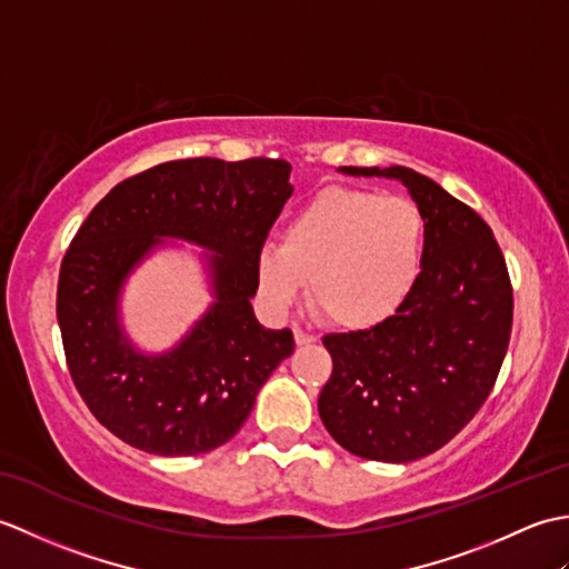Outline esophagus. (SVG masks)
<instances>
[{
	"label": "esophagus",
	"mask_w": 569,
	"mask_h": 569,
	"mask_svg": "<svg viewBox=\"0 0 569 569\" xmlns=\"http://www.w3.org/2000/svg\"><path fill=\"white\" fill-rule=\"evenodd\" d=\"M293 337H296V342H298V345H310V342H316V340H318L316 335H310V332L300 330V328H296V330H293Z\"/></svg>",
	"instance_id": "1"
}]
</instances>
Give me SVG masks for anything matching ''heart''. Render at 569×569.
I'll list each match as a JSON object with an SVG mask.
<instances>
[{
    "mask_svg": "<svg viewBox=\"0 0 569 569\" xmlns=\"http://www.w3.org/2000/svg\"><path fill=\"white\" fill-rule=\"evenodd\" d=\"M426 217L408 198L332 186L312 196L283 229V244H263L257 276L263 298L288 308L310 281V303L342 330H371L403 308L418 283Z\"/></svg>",
    "mask_w": 569,
    "mask_h": 569,
    "instance_id": "b5f03b06",
    "label": "heart"
}]
</instances>
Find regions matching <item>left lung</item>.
<instances>
[{"label": "left lung", "mask_w": 569, "mask_h": 569, "mask_svg": "<svg viewBox=\"0 0 569 569\" xmlns=\"http://www.w3.org/2000/svg\"><path fill=\"white\" fill-rule=\"evenodd\" d=\"M345 171L401 180L426 217V251L391 320L322 337L332 373L318 410L352 455L413 462L450 442L489 398L511 340L513 286L491 227L435 180L403 166Z\"/></svg>", "instance_id": "8db88e82"}]
</instances>
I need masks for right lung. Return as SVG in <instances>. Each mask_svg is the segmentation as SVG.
<instances>
[{
    "label": "right lung",
    "instance_id": "add662e5",
    "mask_svg": "<svg viewBox=\"0 0 569 569\" xmlns=\"http://www.w3.org/2000/svg\"><path fill=\"white\" fill-rule=\"evenodd\" d=\"M283 159L168 161L117 183L94 204L60 263L56 316L84 406L143 452L190 457L234 438L271 371L293 352L291 330L253 318L257 259L293 186ZM156 236L198 240L218 300L173 353H134L116 325V293Z\"/></svg>",
    "mask_w": 569,
    "mask_h": 569
}]
</instances>
